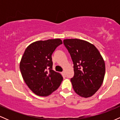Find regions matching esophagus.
I'll return each instance as SVG.
<instances>
[{"label":"esophagus","instance_id":"1","mask_svg":"<svg viewBox=\"0 0 120 120\" xmlns=\"http://www.w3.org/2000/svg\"><path fill=\"white\" fill-rule=\"evenodd\" d=\"M62 74H63V77H66V73L65 71H63V72H62Z\"/></svg>","mask_w":120,"mask_h":120}]
</instances>
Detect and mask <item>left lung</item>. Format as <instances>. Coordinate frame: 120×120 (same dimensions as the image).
Listing matches in <instances>:
<instances>
[{"label": "left lung", "instance_id": "left-lung-1", "mask_svg": "<svg viewBox=\"0 0 120 120\" xmlns=\"http://www.w3.org/2000/svg\"><path fill=\"white\" fill-rule=\"evenodd\" d=\"M73 63L74 74L71 79L74 91L79 96H93L102 85L105 63L94 45L78 39L63 41Z\"/></svg>", "mask_w": 120, "mask_h": 120}]
</instances>
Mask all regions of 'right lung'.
Segmentation results:
<instances>
[{"label": "right lung", "mask_w": 120, "mask_h": 120, "mask_svg": "<svg viewBox=\"0 0 120 120\" xmlns=\"http://www.w3.org/2000/svg\"><path fill=\"white\" fill-rule=\"evenodd\" d=\"M63 43L61 39L37 41L25 51L20 64L23 79L34 94L46 96L57 90L63 77L52 70V55Z\"/></svg>", "instance_id": "1"}]
</instances>
